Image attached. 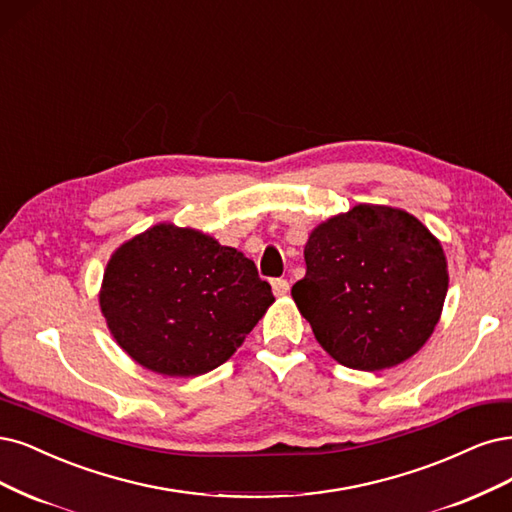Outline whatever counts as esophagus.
<instances>
[{
	"label": "esophagus",
	"instance_id": "obj_1",
	"mask_svg": "<svg viewBox=\"0 0 512 512\" xmlns=\"http://www.w3.org/2000/svg\"><path fill=\"white\" fill-rule=\"evenodd\" d=\"M271 288H273L275 296H286L288 290H290V284H288L286 279H273L271 281Z\"/></svg>",
	"mask_w": 512,
	"mask_h": 512
}]
</instances>
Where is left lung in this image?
<instances>
[{
  "instance_id": "obj_1",
  "label": "left lung",
  "mask_w": 512,
  "mask_h": 512,
  "mask_svg": "<svg viewBox=\"0 0 512 512\" xmlns=\"http://www.w3.org/2000/svg\"><path fill=\"white\" fill-rule=\"evenodd\" d=\"M292 298L317 343L356 370L392 368L426 345L443 313V245L409 211L360 203L317 224Z\"/></svg>"
}]
</instances>
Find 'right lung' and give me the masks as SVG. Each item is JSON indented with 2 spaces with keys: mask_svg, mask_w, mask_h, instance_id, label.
Instances as JSON below:
<instances>
[{
  "mask_svg": "<svg viewBox=\"0 0 512 512\" xmlns=\"http://www.w3.org/2000/svg\"><path fill=\"white\" fill-rule=\"evenodd\" d=\"M273 301L243 252L171 222L116 248L99 290L114 341L167 377H199L224 364Z\"/></svg>",
  "mask_w": 512,
  "mask_h": 512,
  "instance_id": "right-lung-1",
  "label": "right lung"
}]
</instances>
